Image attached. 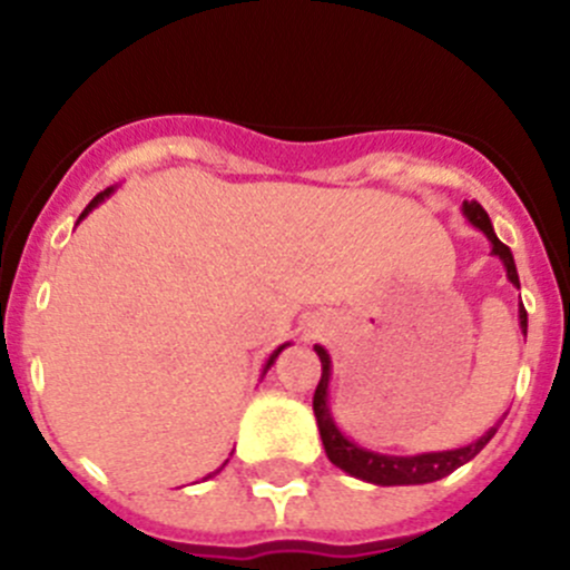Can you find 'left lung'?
<instances>
[{
    "mask_svg": "<svg viewBox=\"0 0 570 570\" xmlns=\"http://www.w3.org/2000/svg\"><path fill=\"white\" fill-rule=\"evenodd\" d=\"M463 217L469 220V226H474L476 232L485 234V239L491 243V256H497L502 262L504 273H508V281L521 289L519 269H515V258L510 253L508 245L497 237L491 226V217L482 209L476 200H463L461 206ZM519 327L527 336V308L524 303L519 306ZM314 353L320 355L322 361V377L320 386L314 392V416H317V428L322 435V444H325L327 458H331L333 465H338L342 471H347L355 480L372 482V485H424V482H435L441 476L452 474L455 469H461L463 463H469L471 458H476L482 452V446L497 435L499 419L491 430L480 435L471 444L458 446V450H441V452H422V455H383V452H372L366 446H358L355 441H350L347 435L342 433V428L336 424L331 413V355L322 344H314Z\"/></svg>",
    "mask_w": 570,
    "mask_h": 570,
    "instance_id": "8db88e82",
    "label": "left lung"
}]
</instances>
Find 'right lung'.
<instances>
[{
	"label": "right lung",
	"instance_id": "right-lung-1",
	"mask_svg": "<svg viewBox=\"0 0 570 570\" xmlns=\"http://www.w3.org/2000/svg\"><path fill=\"white\" fill-rule=\"evenodd\" d=\"M115 193V187H109V189H105V193H99V195H96V198L94 200H90V204L88 206H85V212H82V215H79V220L77 223H82L85 220V217H88L90 215V212H94L96 209V206H99V204H105V200L109 198V195H112ZM286 347H289V342H286V344H281V347H275L273 350V353H269V358H267V364H264V370H262V377L264 375H267V370H269V366H273L275 364V358H278V355H281V350H286ZM223 465H226V463H223ZM223 465H220V469H223ZM220 469H217V471H220ZM217 471H215V474H217Z\"/></svg>",
	"mask_w": 570,
	"mask_h": 570
}]
</instances>
